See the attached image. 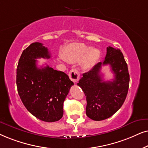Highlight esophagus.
<instances>
[{
	"label": "esophagus",
	"instance_id": "34e87169",
	"mask_svg": "<svg viewBox=\"0 0 148 148\" xmlns=\"http://www.w3.org/2000/svg\"><path fill=\"white\" fill-rule=\"evenodd\" d=\"M69 77L73 82L76 83L80 78V74L76 69H72L69 72Z\"/></svg>",
	"mask_w": 148,
	"mask_h": 148
}]
</instances>
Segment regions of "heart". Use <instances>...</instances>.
<instances>
[{
	"mask_svg": "<svg viewBox=\"0 0 148 148\" xmlns=\"http://www.w3.org/2000/svg\"><path fill=\"white\" fill-rule=\"evenodd\" d=\"M100 52L96 48H90L81 43L69 45L64 53V59L69 62H76L82 59V68L88 69L95 64L99 57Z\"/></svg>",
	"mask_w": 148,
	"mask_h": 148,
	"instance_id": "heart-1",
	"label": "heart"
}]
</instances>
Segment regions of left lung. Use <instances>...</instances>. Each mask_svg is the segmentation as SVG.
Returning <instances> with one entry per match:
<instances>
[{
  "mask_svg": "<svg viewBox=\"0 0 148 148\" xmlns=\"http://www.w3.org/2000/svg\"><path fill=\"white\" fill-rule=\"evenodd\" d=\"M110 64L114 74L112 82H103L100 74L102 65ZM127 64L120 49L107 47L103 62H99L88 72L84 73L77 84L86 98V114L96 121L112 116L123 106L129 86Z\"/></svg>",
  "mask_w": 148,
  "mask_h": 148,
  "instance_id": "1",
  "label": "left lung"
}]
</instances>
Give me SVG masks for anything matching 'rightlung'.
Wrapping results in <instances>:
<instances>
[{
	"instance_id": "obj_1",
	"label": "right lung",
	"mask_w": 148,
	"mask_h": 148,
	"mask_svg": "<svg viewBox=\"0 0 148 148\" xmlns=\"http://www.w3.org/2000/svg\"><path fill=\"white\" fill-rule=\"evenodd\" d=\"M49 59L48 49L40 42L24 49L17 68L18 94L28 112L40 121H58L64 114V102L74 84L66 73L49 66L38 68L36 60Z\"/></svg>"
}]
</instances>
